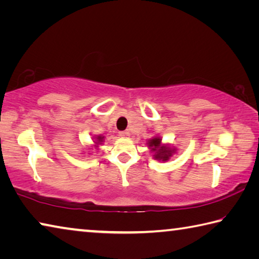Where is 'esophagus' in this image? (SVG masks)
Masks as SVG:
<instances>
[{
	"label": "esophagus",
	"mask_w": 259,
	"mask_h": 259,
	"mask_svg": "<svg viewBox=\"0 0 259 259\" xmlns=\"http://www.w3.org/2000/svg\"><path fill=\"white\" fill-rule=\"evenodd\" d=\"M119 135H120V137H122V138H128L130 136V133H129V131H121Z\"/></svg>",
	"instance_id": "esophagus-1"
}]
</instances>
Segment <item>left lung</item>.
I'll list each match as a JSON object with an SVG mask.
<instances>
[{
  "label": "left lung",
  "mask_w": 259,
  "mask_h": 259,
  "mask_svg": "<svg viewBox=\"0 0 259 259\" xmlns=\"http://www.w3.org/2000/svg\"><path fill=\"white\" fill-rule=\"evenodd\" d=\"M148 146H150L152 148V151L155 153L154 156L157 160H162V161L169 160V157L171 156L174 153L171 148L166 146H161V139L159 137L148 140Z\"/></svg>",
  "instance_id": "8db88e82"
}]
</instances>
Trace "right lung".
Segmentation results:
<instances>
[{
    "label": "right lung",
    "instance_id": "add662e5",
    "mask_svg": "<svg viewBox=\"0 0 259 259\" xmlns=\"http://www.w3.org/2000/svg\"><path fill=\"white\" fill-rule=\"evenodd\" d=\"M102 142H103V137H97V142H96V144H102Z\"/></svg>",
    "mask_w": 259,
    "mask_h": 259
}]
</instances>
